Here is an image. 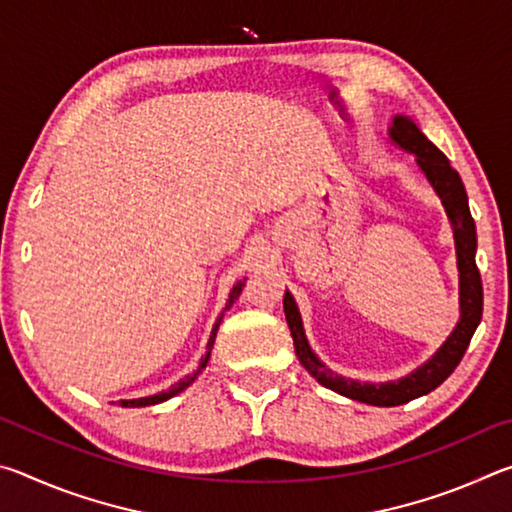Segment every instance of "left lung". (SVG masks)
Listing matches in <instances>:
<instances>
[{"label": "left lung", "mask_w": 512, "mask_h": 512, "mask_svg": "<svg viewBox=\"0 0 512 512\" xmlns=\"http://www.w3.org/2000/svg\"><path fill=\"white\" fill-rule=\"evenodd\" d=\"M388 137L400 146V149L415 155L420 171L429 180L433 192L438 194L443 203L447 219L454 230L456 244V266H458V296H461V318L449 334V339L440 345L438 352L429 361H424L420 368H415L411 375L397 381H384V384H370V381H357L336 375L323 361L316 357L305 336L302 318L296 300L291 293H284V314L293 336V348L302 366L314 377L318 384H323L329 391L350 397L363 404L372 406H400L415 400V397L431 393L443 381L452 375L454 368L461 363L467 345L472 341L474 329L481 323L483 314V284L479 268H476V225L467 205V194L463 180L458 171L449 164L447 155L436 144L427 140L415 121L406 115H395L393 124L388 128Z\"/></svg>", "instance_id": "8db88e82"}]
</instances>
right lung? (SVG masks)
<instances>
[{
	"mask_svg": "<svg viewBox=\"0 0 512 512\" xmlns=\"http://www.w3.org/2000/svg\"><path fill=\"white\" fill-rule=\"evenodd\" d=\"M244 284H246V277L244 280H239L235 287H232V291H230V296H228V302H225V309L223 311H228L232 305H235V300L239 298V293H241V289H244ZM221 320H223V314L216 318V323H214V327H212V334H210V341H207V348H205V354L201 357V363H198V368L192 372V375H187L185 379H180L178 384H173L169 391H164V393H158V395H149V397H140V400H119V406H133V409H137V406H151V404H160V402H164V400H169V397H173V395H178L180 391H185V388L192 384V381L201 375L203 372V368L207 366V361H210V354H212V348H214V339H216V332H219V325H221Z\"/></svg>",
	"mask_w": 512,
	"mask_h": 512,
	"instance_id": "right-lung-1",
	"label": "right lung"
}]
</instances>
